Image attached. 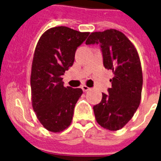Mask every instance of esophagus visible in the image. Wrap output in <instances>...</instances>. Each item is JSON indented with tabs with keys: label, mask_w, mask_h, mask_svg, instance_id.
I'll return each instance as SVG.
<instances>
[{
	"label": "esophagus",
	"mask_w": 161,
	"mask_h": 161,
	"mask_svg": "<svg viewBox=\"0 0 161 161\" xmlns=\"http://www.w3.org/2000/svg\"><path fill=\"white\" fill-rule=\"evenodd\" d=\"M81 88L83 89V92H87V91H88L89 89H90V88H88V86H86V85H82Z\"/></svg>",
	"instance_id": "esophagus-1"
}]
</instances>
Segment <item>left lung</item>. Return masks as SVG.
<instances>
[{
  "mask_svg": "<svg viewBox=\"0 0 161 161\" xmlns=\"http://www.w3.org/2000/svg\"><path fill=\"white\" fill-rule=\"evenodd\" d=\"M87 45L100 47L104 68L112 70V87L93 106L96 120L104 129L119 130L136 112L141 99L142 69L136 49L121 31L110 29L91 33Z\"/></svg>",
  "mask_w": 161,
  "mask_h": 161,
  "instance_id": "obj_1",
  "label": "left lung"
}]
</instances>
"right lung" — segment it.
Returning a JSON list of instances; mask_svg holds the SVG:
<instances>
[{"label": "right lung", "instance_id": "1", "mask_svg": "<svg viewBox=\"0 0 161 161\" xmlns=\"http://www.w3.org/2000/svg\"><path fill=\"white\" fill-rule=\"evenodd\" d=\"M89 35L67 26L45 31L36 44L31 74L33 110L43 127L60 132L70 125L81 88H65L63 78L74 62L76 50Z\"/></svg>", "mask_w": 161, "mask_h": 161}]
</instances>
